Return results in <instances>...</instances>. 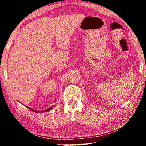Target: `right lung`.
<instances>
[{
    "label": "right lung",
    "mask_w": 146,
    "mask_h": 146,
    "mask_svg": "<svg viewBox=\"0 0 146 146\" xmlns=\"http://www.w3.org/2000/svg\"><path fill=\"white\" fill-rule=\"evenodd\" d=\"M26 107H27V106H26ZM27 108H28L29 109V110H30L31 111H33V112H35V113H38V112L42 113V112H46V111H49L52 110L53 108V106H51V108H48V109H47V110H42V111H37V110H33V109H32V108H29V107H27Z\"/></svg>",
    "instance_id": "1"
}]
</instances>
